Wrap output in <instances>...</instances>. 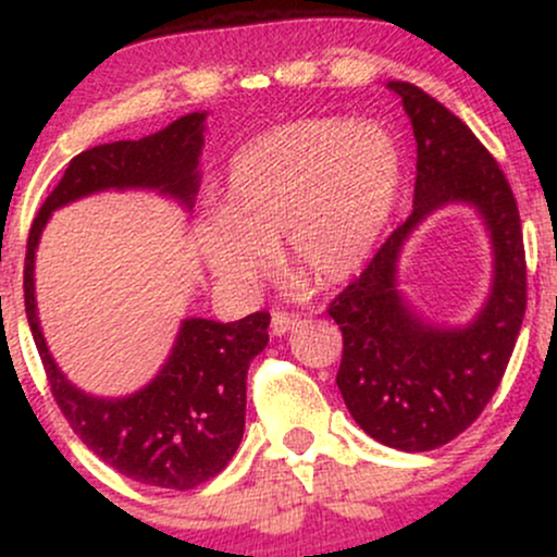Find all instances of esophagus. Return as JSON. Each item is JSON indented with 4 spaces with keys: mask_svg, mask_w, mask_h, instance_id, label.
Returning a JSON list of instances; mask_svg holds the SVG:
<instances>
[{
    "mask_svg": "<svg viewBox=\"0 0 557 557\" xmlns=\"http://www.w3.org/2000/svg\"><path fill=\"white\" fill-rule=\"evenodd\" d=\"M298 324L296 314H287V311H274L272 314V335L283 337L285 332H290Z\"/></svg>",
    "mask_w": 557,
    "mask_h": 557,
    "instance_id": "34e87169",
    "label": "esophagus"
}]
</instances>
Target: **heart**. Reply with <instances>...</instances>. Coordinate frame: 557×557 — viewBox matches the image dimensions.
<instances>
[{"mask_svg":"<svg viewBox=\"0 0 557 557\" xmlns=\"http://www.w3.org/2000/svg\"><path fill=\"white\" fill-rule=\"evenodd\" d=\"M400 183L403 151L385 125L345 117L277 125L230 159L216 214L196 227L198 253L235 287L257 283L277 246L290 272L345 283L372 257Z\"/></svg>","mask_w":557,"mask_h":557,"instance_id":"heart-1","label":"heart"}]
</instances>
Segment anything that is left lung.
Listing matches in <instances>:
<instances>
[{"label":"left lung","mask_w":557,"mask_h":557,"mask_svg":"<svg viewBox=\"0 0 557 557\" xmlns=\"http://www.w3.org/2000/svg\"><path fill=\"white\" fill-rule=\"evenodd\" d=\"M417 138L413 212L330 304L343 330L337 387L350 417L376 443L424 453L450 443L484 411L527 311V257L513 190L463 120L406 81H389ZM447 202L478 209L493 243V287L463 329L421 320L397 290L399 251Z\"/></svg>","instance_id":"8db88e82"}]
</instances>
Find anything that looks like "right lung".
Listing matches in <instances>:
<instances>
[{
    "mask_svg": "<svg viewBox=\"0 0 557 557\" xmlns=\"http://www.w3.org/2000/svg\"><path fill=\"white\" fill-rule=\"evenodd\" d=\"M203 123L207 112H190L140 140L81 151L38 209L25 248V317L57 406L101 461L133 482L164 490H194L235 456L246 426V374L270 343V314L257 311L227 324L183 319L170 359L149 385L125 398H96L62 374L44 341L36 311V248L52 212L99 190H157L194 209Z\"/></svg>",
    "mask_w": 557,
    "mask_h": 557,
    "instance_id": "right-lung-1",
    "label": "right lung"
}]
</instances>
